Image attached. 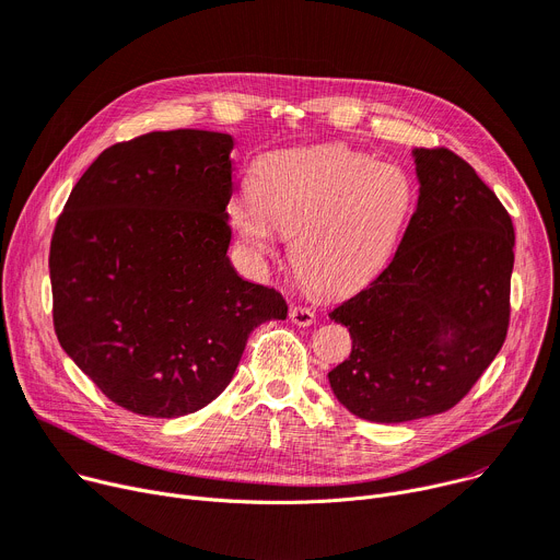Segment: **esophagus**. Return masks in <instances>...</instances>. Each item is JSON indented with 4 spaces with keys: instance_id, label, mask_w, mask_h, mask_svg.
I'll use <instances>...</instances> for the list:
<instances>
[{
    "instance_id": "34e87169",
    "label": "esophagus",
    "mask_w": 560,
    "mask_h": 560,
    "mask_svg": "<svg viewBox=\"0 0 560 560\" xmlns=\"http://www.w3.org/2000/svg\"><path fill=\"white\" fill-rule=\"evenodd\" d=\"M290 322L296 326H311L315 322V313L304 306H292L290 308Z\"/></svg>"
}]
</instances>
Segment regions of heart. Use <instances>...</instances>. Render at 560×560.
I'll list each match as a JSON object with an SVG mask.
<instances>
[{
  "label": "heart",
  "mask_w": 560,
  "mask_h": 560,
  "mask_svg": "<svg viewBox=\"0 0 560 560\" xmlns=\"http://www.w3.org/2000/svg\"><path fill=\"white\" fill-rule=\"evenodd\" d=\"M415 198L402 166L347 145H317L266 155L254 168L252 194L234 196L228 215L252 256H275L279 234L292 236V264L304 283L345 294L387 266Z\"/></svg>",
  "instance_id": "1"
}]
</instances>
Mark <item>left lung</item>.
<instances>
[{
  "label": "left lung",
  "mask_w": 560,
  "mask_h": 560,
  "mask_svg": "<svg viewBox=\"0 0 560 560\" xmlns=\"http://www.w3.org/2000/svg\"><path fill=\"white\" fill-rule=\"evenodd\" d=\"M419 202L392 264L328 317L351 355L328 383L351 415L405 423L455 407L509 328L513 222L448 148H415Z\"/></svg>",
  "instance_id": "left-lung-1"
}]
</instances>
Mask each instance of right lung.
I'll use <instances>...</instances> for the list:
<instances>
[{
	"instance_id": "right-lung-1",
	"label": "right lung",
	"mask_w": 560,
	"mask_h": 560,
	"mask_svg": "<svg viewBox=\"0 0 560 560\" xmlns=\"http://www.w3.org/2000/svg\"><path fill=\"white\" fill-rule=\"evenodd\" d=\"M232 135L148 132L105 148L56 222L49 275L65 353L112 400L177 419L234 376L249 332L285 319L228 256Z\"/></svg>"
}]
</instances>
